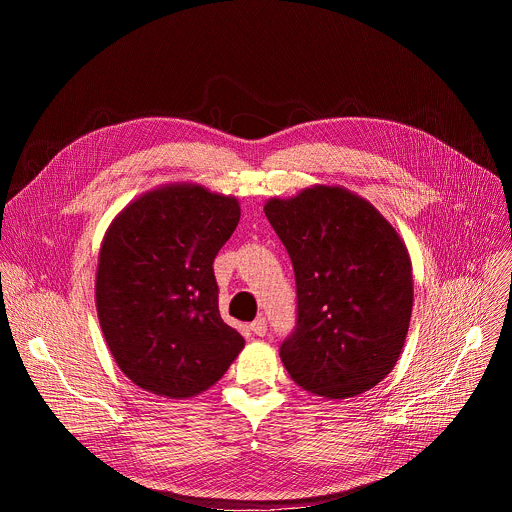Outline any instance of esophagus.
Returning a JSON list of instances; mask_svg holds the SVG:
<instances>
[{
    "label": "esophagus",
    "instance_id": "esophagus-1",
    "mask_svg": "<svg viewBox=\"0 0 512 512\" xmlns=\"http://www.w3.org/2000/svg\"><path fill=\"white\" fill-rule=\"evenodd\" d=\"M251 332L255 336H265L267 334V320L265 318H257L255 322H251Z\"/></svg>",
    "mask_w": 512,
    "mask_h": 512
}]
</instances>
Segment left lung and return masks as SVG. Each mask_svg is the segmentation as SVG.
Wrapping results in <instances>:
<instances>
[{"label": "left lung", "instance_id": "left-lung-1", "mask_svg": "<svg viewBox=\"0 0 512 512\" xmlns=\"http://www.w3.org/2000/svg\"><path fill=\"white\" fill-rule=\"evenodd\" d=\"M263 210L296 271L298 324L279 348L289 377L324 399L373 389L411 322L405 241L367 198L336 184L273 196Z\"/></svg>", "mask_w": 512, "mask_h": 512}]
</instances>
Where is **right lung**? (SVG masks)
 I'll use <instances>...</instances> for the list:
<instances>
[{"label": "right lung", "mask_w": 512, "mask_h": 512, "mask_svg": "<svg viewBox=\"0 0 512 512\" xmlns=\"http://www.w3.org/2000/svg\"><path fill=\"white\" fill-rule=\"evenodd\" d=\"M237 196L170 182L133 198L99 249L95 304L121 373L139 389L190 399L245 346L223 322L212 261L239 225Z\"/></svg>", "instance_id": "add662e5"}]
</instances>
